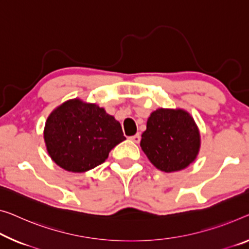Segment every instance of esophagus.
Here are the masks:
<instances>
[{"label":"esophagus","mask_w":249,"mask_h":249,"mask_svg":"<svg viewBox=\"0 0 249 249\" xmlns=\"http://www.w3.org/2000/svg\"><path fill=\"white\" fill-rule=\"evenodd\" d=\"M140 139H141V136H140V133H137V135L132 136V137H130V140H132L133 142H136V143L139 142Z\"/></svg>","instance_id":"obj_1"}]
</instances>
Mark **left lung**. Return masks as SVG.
<instances>
[{
	"label": "left lung",
	"instance_id": "left-lung-1",
	"mask_svg": "<svg viewBox=\"0 0 249 249\" xmlns=\"http://www.w3.org/2000/svg\"><path fill=\"white\" fill-rule=\"evenodd\" d=\"M200 137L193 118L183 110L158 109L147 121L140 146L151 163L164 173L181 170L194 161Z\"/></svg>",
	"mask_w": 249,
	"mask_h": 249
}]
</instances>
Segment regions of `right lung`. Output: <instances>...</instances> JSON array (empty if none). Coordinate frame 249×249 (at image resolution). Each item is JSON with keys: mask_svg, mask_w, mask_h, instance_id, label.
<instances>
[{"mask_svg": "<svg viewBox=\"0 0 249 249\" xmlns=\"http://www.w3.org/2000/svg\"><path fill=\"white\" fill-rule=\"evenodd\" d=\"M124 139L121 124L105 109L78 99L61 105L45 122L50 157L72 173H85L103 163Z\"/></svg>", "mask_w": 249, "mask_h": 249, "instance_id": "right-lung-1", "label": "right lung"}]
</instances>
